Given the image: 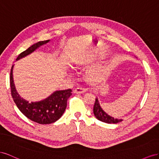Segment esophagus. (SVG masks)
Segmentation results:
<instances>
[{
	"label": "esophagus",
	"mask_w": 159,
	"mask_h": 159,
	"mask_svg": "<svg viewBox=\"0 0 159 159\" xmlns=\"http://www.w3.org/2000/svg\"><path fill=\"white\" fill-rule=\"evenodd\" d=\"M86 91H87V89L83 88V87H77L74 90V93H76V94H79V93H85Z\"/></svg>",
	"instance_id": "34e87169"
}]
</instances>
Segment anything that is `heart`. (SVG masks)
I'll return each instance as SVG.
<instances>
[{"label":"heart","mask_w":159,"mask_h":159,"mask_svg":"<svg viewBox=\"0 0 159 159\" xmlns=\"http://www.w3.org/2000/svg\"><path fill=\"white\" fill-rule=\"evenodd\" d=\"M83 63H79L76 66H82ZM107 76V69L105 66H100L96 69H90L87 72L86 76L87 79L90 83L97 84L101 82Z\"/></svg>","instance_id":"heart-1"}]
</instances>
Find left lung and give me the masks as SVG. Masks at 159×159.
I'll return each mask as SVG.
<instances>
[{"mask_svg":"<svg viewBox=\"0 0 159 159\" xmlns=\"http://www.w3.org/2000/svg\"><path fill=\"white\" fill-rule=\"evenodd\" d=\"M93 112H94V116H96V118L98 120L104 122H106V123L115 124V123H118V122H120L122 120V119H114L113 117L108 115L107 113L102 109L101 106H100V104L97 98H96V99H95V102L93 107Z\"/></svg>","mask_w":159,"mask_h":159,"instance_id":"1","label":"left lung"}]
</instances>
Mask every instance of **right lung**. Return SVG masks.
I'll return each mask as SVG.
<instances>
[{"label":"right lung","instance_id":"right-lung-1","mask_svg":"<svg viewBox=\"0 0 159 159\" xmlns=\"http://www.w3.org/2000/svg\"><path fill=\"white\" fill-rule=\"evenodd\" d=\"M50 41L49 40L39 41L32 45L18 56L16 60L25 57L36 49ZM12 68L10 74V85L13 101L20 111L30 120L39 124L47 125L56 122L62 116L67 105V100L72 94V90H57L43 101L29 102L21 98L16 92L12 77Z\"/></svg>","mask_w":159,"mask_h":159}]
</instances>
